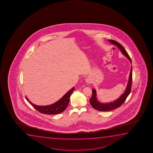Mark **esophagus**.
Listing matches in <instances>:
<instances>
[{"instance_id":"obj_1","label":"esophagus","mask_w":153,"mask_h":153,"mask_svg":"<svg viewBox=\"0 0 153 153\" xmlns=\"http://www.w3.org/2000/svg\"><path fill=\"white\" fill-rule=\"evenodd\" d=\"M91 81H92V80L90 78H87L86 79V82L87 83V84H89V83H91Z\"/></svg>"}]
</instances>
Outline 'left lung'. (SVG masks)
<instances>
[{
    "instance_id": "left-lung-1",
    "label": "left lung",
    "mask_w": 153,
    "mask_h": 153,
    "mask_svg": "<svg viewBox=\"0 0 153 153\" xmlns=\"http://www.w3.org/2000/svg\"><path fill=\"white\" fill-rule=\"evenodd\" d=\"M110 43H111L113 45H115L119 48L122 53L126 57V58L130 61L131 63L132 64V61L129 55L128 54L127 52L126 51L125 48H124L123 46L120 44L119 43L112 40H108ZM132 66L131 67V71H130L129 78L128 80V84L126 87V90L124 92L115 100L113 101L112 102L108 103L100 102L98 101L97 97L96 90L95 89H93L92 90V97L90 99V105H91L94 109L100 111H108L110 110H112L113 109H116L119 107H120L123 103L125 101L126 99L127 98L128 96L130 94L131 90V87H132Z\"/></svg>"
}]
</instances>
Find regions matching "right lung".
<instances>
[{
	"instance_id": "1",
	"label": "right lung",
	"mask_w": 153,
	"mask_h": 153,
	"mask_svg": "<svg viewBox=\"0 0 153 153\" xmlns=\"http://www.w3.org/2000/svg\"><path fill=\"white\" fill-rule=\"evenodd\" d=\"M75 90V87L71 88V89L66 92L63 97H62L59 100L52 105H34L26 97L27 101L33 106L34 108L39 111L41 113L46 114H57L61 113L65 110L67 107L69 102V99L71 94L74 90Z\"/></svg>"
}]
</instances>
